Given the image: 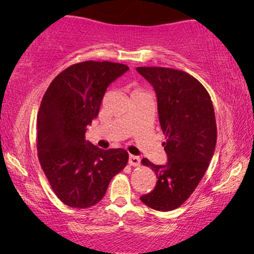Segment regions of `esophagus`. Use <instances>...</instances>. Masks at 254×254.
I'll return each mask as SVG.
<instances>
[{"instance_id":"esophagus-1","label":"esophagus","mask_w":254,"mask_h":254,"mask_svg":"<svg viewBox=\"0 0 254 254\" xmlns=\"http://www.w3.org/2000/svg\"><path fill=\"white\" fill-rule=\"evenodd\" d=\"M128 163H129L130 166H138L141 163V159L138 156H134V155H129V158H128Z\"/></svg>"}]
</instances>
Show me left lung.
Wrapping results in <instances>:
<instances>
[{
    "label": "left lung",
    "instance_id": "1",
    "mask_svg": "<svg viewBox=\"0 0 254 254\" xmlns=\"http://www.w3.org/2000/svg\"><path fill=\"white\" fill-rule=\"evenodd\" d=\"M136 70L155 90L168 156L164 165L142 159L158 180L140 200L155 210H173L194 192L214 155L217 135L214 106L204 86L185 71L163 67Z\"/></svg>",
    "mask_w": 254,
    "mask_h": 254
}]
</instances>
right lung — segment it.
I'll use <instances>...</instances> for the list:
<instances>
[{
    "label": "right lung",
    "mask_w": 254,
    "mask_h": 254,
    "mask_svg": "<svg viewBox=\"0 0 254 254\" xmlns=\"http://www.w3.org/2000/svg\"><path fill=\"white\" fill-rule=\"evenodd\" d=\"M128 70L126 64L109 61L79 62L60 72L41 100L38 157L52 190L69 207L98 203L127 164L125 149L103 150L85 141V133L98 117L107 86Z\"/></svg>",
    "instance_id": "right-lung-1"
}]
</instances>
